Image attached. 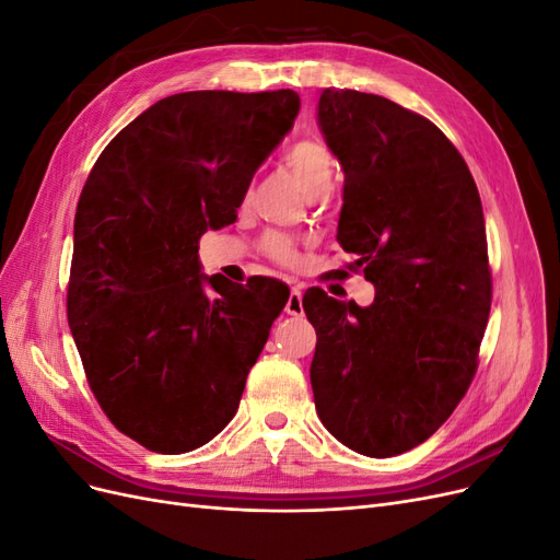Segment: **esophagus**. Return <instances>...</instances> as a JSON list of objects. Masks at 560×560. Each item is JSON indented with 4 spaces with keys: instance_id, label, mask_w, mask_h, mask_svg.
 I'll return each mask as SVG.
<instances>
[{
    "instance_id": "esophagus-1",
    "label": "esophagus",
    "mask_w": 560,
    "mask_h": 560,
    "mask_svg": "<svg viewBox=\"0 0 560 560\" xmlns=\"http://www.w3.org/2000/svg\"><path fill=\"white\" fill-rule=\"evenodd\" d=\"M284 313L287 315H301L303 313V292L301 287H292L290 292V299H287V306H284Z\"/></svg>"
}]
</instances>
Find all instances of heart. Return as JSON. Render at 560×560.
<instances>
[{"label":"heart","mask_w":560,"mask_h":560,"mask_svg":"<svg viewBox=\"0 0 560 560\" xmlns=\"http://www.w3.org/2000/svg\"><path fill=\"white\" fill-rule=\"evenodd\" d=\"M287 165L296 175L303 189L311 196L327 194L334 182V156L331 151L322 142H299L287 154ZM264 249L270 259L280 264H294L296 261V243L290 235L282 233H268L264 241Z\"/></svg>","instance_id":"1"}]
</instances>
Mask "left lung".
Returning a JSON list of instances; mask_svg holds the SVG:
<instances>
[{
    "instance_id": "1",
    "label": "left lung",
    "mask_w": 560,
    "mask_h": 560,
    "mask_svg": "<svg viewBox=\"0 0 560 560\" xmlns=\"http://www.w3.org/2000/svg\"><path fill=\"white\" fill-rule=\"evenodd\" d=\"M317 124L346 175L336 241L376 296H303L315 409L343 446L393 457L444 425L477 371L493 294L481 198L446 135L393 100L325 89Z\"/></svg>"
}]
</instances>
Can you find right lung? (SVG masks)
<instances>
[{"label": "right lung", "instance_id": "add662e5", "mask_svg": "<svg viewBox=\"0 0 560 560\" xmlns=\"http://www.w3.org/2000/svg\"><path fill=\"white\" fill-rule=\"evenodd\" d=\"M299 93L159 100L105 147L74 214L67 319L95 399L144 448L208 444L238 411L290 290L200 270L198 241L235 222Z\"/></svg>", "mask_w": 560, "mask_h": 560}]
</instances>
